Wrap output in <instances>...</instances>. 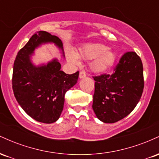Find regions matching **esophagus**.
<instances>
[{"mask_svg":"<svg viewBox=\"0 0 159 159\" xmlns=\"http://www.w3.org/2000/svg\"><path fill=\"white\" fill-rule=\"evenodd\" d=\"M85 77H86L85 72H84V71H81V72H80V73H79V78H84Z\"/></svg>","mask_w":159,"mask_h":159,"instance_id":"1","label":"esophagus"}]
</instances>
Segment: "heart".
<instances>
[{"mask_svg": "<svg viewBox=\"0 0 159 159\" xmlns=\"http://www.w3.org/2000/svg\"><path fill=\"white\" fill-rule=\"evenodd\" d=\"M66 57L69 61L75 65L80 63L78 57L84 61L93 60L90 63V69L97 73H103L110 70L116 61V54L107 45L100 43L85 45L80 49L78 57L72 51L67 50Z\"/></svg>", "mask_w": 159, "mask_h": 159, "instance_id": "heart-1", "label": "heart"}]
</instances>
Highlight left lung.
<instances>
[{"label": "left lung", "mask_w": 159, "mask_h": 159, "mask_svg": "<svg viewBox=\"0 0 159 159\" xmlns=\"http://www.w3.org/2000/svg\"><path fill=\"white\" fill-rule=\"evenodd\" d=\"M93 109L99 120L114 123L130 114L143 90V64L134 52L125 53L112 75L95 76Z\"/></svg>", "instance_id": "obj_1"}]
</instances>
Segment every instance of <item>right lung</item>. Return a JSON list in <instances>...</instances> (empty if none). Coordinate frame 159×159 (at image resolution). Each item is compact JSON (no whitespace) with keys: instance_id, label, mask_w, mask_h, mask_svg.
Segmentation results:
<instances>
[{"instance_id":"1","label":"right lung","mask_w":159,"mask_h":159,"mask_svg":"<svg viewBox=\"0 0 159 159\" xmlns=\"http://www.w3.org/2000/svg\"><path fill=\"white\" fill-rule=\"evenodd\" d=\"M52 43L61 50L63 43L57 36L46 31L34 34L18 52L13 66L12 90L18 103L27 115L36 121L52 123L59 119L64 105L66 91L78 81L79 72L72 75L61 70L57 59L47 64L35 66L30 57L42 44Z\"/></svg>"}]
</instances>
